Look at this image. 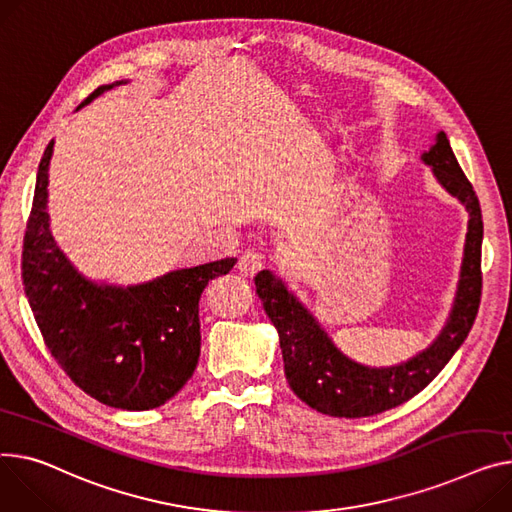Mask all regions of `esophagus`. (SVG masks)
Listing matches in <instances>:
<instances>
[{"label":"esophagus","instance_id":"34e87169","mask_svg":"<svg viewBox=\"0 0 512 512\" xmlns=\"http://www.w3.org/2000/svg\"><path fill=\"white\" fill-rule=\"evenodd\" d=\"M263 263L265 257L259 251H245L241 259H238V271H241L245 278H253L259 269H263Z\"/></svg>","mask_w":512,"mask_h":512}]
</instances>
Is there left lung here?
Returning a JSON list of instances; mask_svg holds the SVG:
<instances>
[{
	"mask_svg": "<svg viewBox=\"0 0 512 512\" xmlns=\"http://www.w3.org/2000/svg\"><path fill=\"white\" fill-rule=\"evenodd\" d=\"M438 183L459 197L469 212L465 255L453 313L436 342L403 364L368 368L339 352L315 317L304 309L284 282L263 269L255 276L263 309L280 333L286 381L294 395L313 410L333 418H364L391 410L418 395L445 368L475 321L482 300L484 222L478 195L461 170L445 131L426 152Z\"/></svg>",
	"mask_w": 512,
	"mask_h": 512,
	"instance_id": "left-lung-1",
	"label": "left lung"
}]
</instances>
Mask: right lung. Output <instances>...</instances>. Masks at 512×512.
<instances>
[{
    "label": "right lung",
    "mask_w": 512,
    "mask_h": 512,
    "mask_svg": "<svg viewBox=\"0 0 512 512\" xmlns=\"http://www.w3.org/2000/svg\"><path fill=\"white\" fill-rule=\"evenodd\" d=\"M109 88H96L80 107ZM53 144L39 164L22 247V284L34 321L55 362L86 395L117 410H152L191 379L201 348V292L236 259L177 269L129 288L84 280L49 232Z\"/></svg>",
    "instance_id": "obj_1"
}]
</instances>
